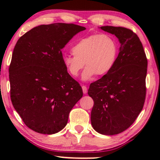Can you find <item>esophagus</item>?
I'll return each instance as SVG.
<instances>
[{
  "label": "esophagus",
  "mask_w": 160,
  "mask_h": 160,
  "mask_svg": "<svg viewBox=\"0 0 160 160\" xmlns=\"http://www.w3.org/2000/svg\"><path fill=\"white\" fill-rule=\"evenodd\" d=\"M82 89H83V92H84V94H86L87 92V88L86 86H82Z\"/></svg>",
  "instance_id": "1"
}]
</instances>
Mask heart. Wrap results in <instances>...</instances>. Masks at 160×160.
Returning <instances> with one entry per match:
<instances>
[{"label": "heart", "mask_w": 160, "mask_h": 160, "mask_svg": "<svg viewBox=\"0 0 160 160\" xmlns=\"http://www.w3.org/2000/svg\"><path fill=\"white\" fill-rule=\"evenodd\" d=\"M73 55H65L62 63L70 75L77 77L84 68L83 81H89L97 75L104 76L114 67L119 54V45L109 34H93L80 38L71 48Z\"/></svg>", "instance_id": "obj_1"}]
</instances>
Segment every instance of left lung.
<instances>
[{
	"mask_svg": "<svg viewBox=\"0 0 160 160\" xmlns=\"http://www.w3.org/2000/svg\"><path fill=\"white\" fill-rule=\"evenodd\" d=\"M100 29L115 35L121 45L112 71L89 86L88 95L94 100L91 123L98 132L113 135L130 128L143 109L148 62L132 30L113 26Z\"/></svg>",
	"mask_w": 160,
	"mask_h": 160,
	"instance_id": "left-lung-1",
	"label": "left lung"
}]
</instances>
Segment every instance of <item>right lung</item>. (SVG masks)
<instances>
[{
	"label": "right lung",
	"mask_w": 160,
	"mask_h": 160,
	"mask_svg": "<svg viewBox=\"0 0 160 160\" xmlns=\"http://www.w3.org/2000/svg\"><path fill=\"white\" fill-rule=\"evenodd\" d=\"M74 24L53 23L32 28L15 45L9 66L13 106L26 126L51 135L68 123L82 89L62 63V49L78 32Z\"/></svg>",
	"instance_id": "1"
}]
</instances>
